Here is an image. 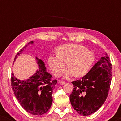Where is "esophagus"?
Segmentation results:
<instances>
[{
  "label": "esophagus",
  "mask_w": 121,
  "mask_h": 121,
  "mask_svg": "<svg viewBox=\"0 0 121 121\" xmlns=\"http://www.w3.org/2000/svg\"><path fill=\"white\" fill-rule=\"evenodd\" d=\"M59 84H60V85H64V84H65V82H64V81H63V80H60V82H59Z\"/></svg>",
  "instance_id": "34e87169"
}]
</instances>
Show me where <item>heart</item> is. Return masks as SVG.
Masks as SVG:
<instances>
[{
  "instance_id": "heart-1",
  "label": "heart",
  "mask_w": 121,
  "mask_h": 121,
  "mask_svg": "<svg viewBox=\"0 0 121 121\" xmlns=\"http://www.w3.org/2000/svg\"><path fill=\"white\" fill-rule=\"evenodd\" d=\"M95 60L94 55L85 46L77 44L61 46L57 49V56H50L48 64L55 77L64 72L67 65V76L82 78L89 72Z\"/></svg>"
}]
</instances>
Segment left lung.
<instances>
[{
	"instance_id": "8db88e82",
	"label": "left lung",
	"mask_w": 121,
	"mask_h": 121,
	"mask_svg": "<svg viewBox=\"0 0 121 121\" xmlns=\"http://www.w3.org/2000/svg\"><path fill=\"white\" fill-rule=\"evenodd\" d=\"M111 71L112 64L106 53L81 80L72 82L74 89L70 101L79 114L91 115L102 106L110 90Z\"/></svg>"
}]
</instances>
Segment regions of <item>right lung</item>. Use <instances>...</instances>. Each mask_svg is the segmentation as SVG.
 <instances>
[{
    "mask_svg": "<svg viewBox=\"0 0 121 121\" xmlns=\"http://www.w3.org/2000/svg\"><path fill=\"white\" fill-rule=\"evenodd\" d=\"M33 41L29 44H32ZM25 46L15 56L14 61L22 53ZM39 70L26 81L18 80L11 73V85L15 96L25 110L34 115L41 116L46 113L52 103L53 89L57 80H52V75L46 72L44 63L36 57Z\"/></svg>",
    "mask_w": 121,
    "mask_h": 121,
    "instance_id": "add662e5",
    "label": "right lung"
}]
</instances>
